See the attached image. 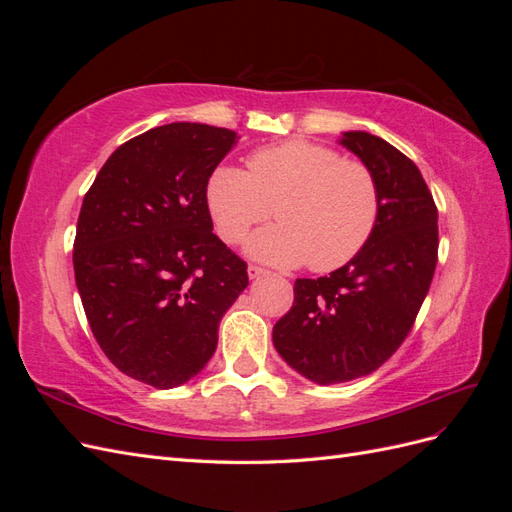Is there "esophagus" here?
<instances>
[{
  "label": "esophagus",
  "mask_w": 512,
  "mask_h": 512,
  "mask_svg": "<svg viewBox=\"0 0 512 512\" xmlns=\"http://www.w3.org/2000/svg\"><path fill=\"white\" fill-rule=\"evenodd\" d=\"M247 275H250V280H258V277L269 275V271L262 269V267H256V265H250V267H247Z\"/></svg>",
  "instance_id": "34e87169"
}]
</instances>
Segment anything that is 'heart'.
Returning <instances> with one entry per match:
<instances>
[{
	"mask_svg": "<svg viewBox=\"0 0 512 512\" xmlns=\"http://www.w3.org/2000/svg\"><path fill=\"white\" fill-rule=\"evenodd\" d=\"M207 209L226 243H241L273 213V224L247 243V254L275 267L333 271L363 250L376 228L380 192L371 170L327 145L286 141L262 147L247 173L218 166L207 181Z\"/></svg>",
	"mask_w": 512,
	"mask_h": 512,
	"instance_id": "obj_1",
	"label": "heart"
}]
</instances>
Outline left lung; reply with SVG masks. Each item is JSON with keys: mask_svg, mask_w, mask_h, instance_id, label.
Here are the masks:
<instances>
[{"mask_svg": "<svg viewBox=\"0 0 512 512\" xmlns=\"http://www.w3.org/2000/svg\"><path fill=\"white\" fill-rule=\"evenodd\" d=\"M376 177L380 213L363 250L318 280L294 282L290 312L275 322L273 346L316 384L376 371L401 346L438 262V209L416 164L380 136L342 132Z\"/></svg>", "mask_w": 512, "mask_h": 512, "instance_id": "obj_1", "label": "left lung"}]
</instances>
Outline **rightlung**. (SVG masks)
Wrapping results in <instances>:
<instances>
[{
	"mask_svg": "<svg viewBox=\"0 0 512 512\" xmlns=\"http://www.w3.org/2000/svg\"><path fill=\"white\" fill-rule=\"evenodd\" d=\"M237 141L205 123L151 128L106 160L83 198L72 260L89 327L108 361L156 389L203 371L247 286L205 198Z\"/></svg>",
	"mask_w": 512,
	"mask_h": 512,
	"instance_id": "1",
	"label": "right lung"
}]
</instances>
